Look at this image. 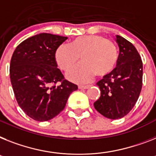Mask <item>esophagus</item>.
Here are the masks:
<instances>
[{
  "mask_svg": "<svg viewBox=\"0 0 156 156\" xmlns=\"http://www.w3.org/2000/svg\"><path fill=\"white\" fill-rule=\"evenodd\" d=\"M90 87V85H79L78 87L80 89H86V88H88Z\"/></svg>",
  "mask_w": 156,
  "mask_h": 156,
  "instance_id": "obj_1",
  "label": "esophagus"
}]
</instances>
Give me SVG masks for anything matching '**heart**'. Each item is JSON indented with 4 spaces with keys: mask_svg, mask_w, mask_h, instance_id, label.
<instances>
[{
    "mask_svg": "<svg viewBox=\"0 0 156 156\" xmlns=\"http://www.w3.org/2000/svg\"><path fill=\"white\" fill-rule=\"evenodd\" d=\"M81 57L82 64L67 73V77L76 83H87L96 74L99 77L109 75L118 62V50L110 40L99 35L76 38L71 44H64L56 52V60L60 69L68 71Z\"/></svg>",
    "mask_w": 156,
    "mask_h": 156,
    "instance_id": "obj_1",
    "label": "heart"
}]
</instances>
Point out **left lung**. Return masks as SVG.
Segmentation results:
<instances>
[{"label": "left lung", "mask_w": 156, "mask_h": 156, "mask_svg": "<svg viewBox=\"0 0 156 156\" xmlns=\"http://www.w3.org/2000/svg\"><path fill=\"white\" fill-rule=\"evenodd\" d=\"M119 53L115 69L96 84L100 96L94 107L104 116L112 119L125 116L138 100L143 84V62L131 42L116 35Z\"/></svg>", "instance_id": "8db88e82"}]
</instances>
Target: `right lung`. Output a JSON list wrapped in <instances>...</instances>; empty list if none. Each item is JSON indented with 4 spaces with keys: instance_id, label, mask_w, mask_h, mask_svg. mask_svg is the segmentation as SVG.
Instances as JSON below:
<instances>
[{
    "instance_id": "add662e5",
    "label": "right lung",
    "mask_w": 156,
    "mask_h": 156,
    "mask_svg": "<svg viewBox=\"0 0 156 156\" xmlns=\"http://www.w3.org/2000/svg\"><path fill=\"white\" fill-rule=\"evenodd\" d=\"M68 39L40 33L16 48L10 62L11 83L19 106L37 121H48L62 112L77 85L64 79L56 61V49Z\"/></svg>"
}]
</instances>
